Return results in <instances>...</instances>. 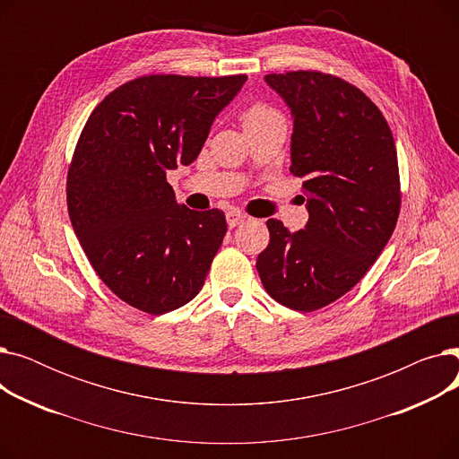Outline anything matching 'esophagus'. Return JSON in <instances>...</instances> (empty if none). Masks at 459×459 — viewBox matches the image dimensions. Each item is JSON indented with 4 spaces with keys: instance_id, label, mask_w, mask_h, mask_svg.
<instances>
[{
    "instance_id": "obj_1",
    "label": "esophagus",
    "mask_w": 459,
    "mask_h": 459,
    "mask_svg": "<svg viewBox=\"0 0 459 459\" xmlns=\"http://www.w3.org/2000/svg\"><path fill=\"white\" fill-rule=\"evenodd\" d=\"M225 217H227L229 227H236V225H239V223H244L247 215H246L244 212H239L238 208H230V210L225 213Z\"/></svg>"
}]
</instances>
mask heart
Returning <instances> with one entry per match:
<instances>
[{
  "label": "heart",
  "mask_w": 459,
  "mask_h": 459,
  "mask_svg": "<svg viewBox=\"0 0 459 459\" xmlns=\"http://www.w3.org/2000/svg\"><path fill=\"white\" fill-rule=\"evenodd\" d=\"M275 117H279V113L273 111L272 108L264 106V104H255L244 113V126L255 125V123H264V120H270Z\"/></svg>",
  "instance_id": "b5f03b06"
}]
</instances>
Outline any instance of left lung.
<instances>
[{
  "instance_id": "left-lung-1",
  "label": "left lung",
  "mask_w": 459,
  "mask_h": 459,
  "mask_svg": "<svg viewBox=\"0 0 459 459\" xmlns=\"http://www.w3.org/2000/svg\"><path fill=\"white\" fill-rule=\"evenodd\" d=\"M264 80L292 113L290 173L303 178L308 221L290 232L268 220L256 270L275 301L312 312L350 292L387 246L400 213L396 147L351 83L312 70Z\"/></svg>"
}]
</instances>
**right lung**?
<instances>
[{"instance_id": "obj_1", "label": "right lung", "mask_w": 459, "mask_h": 459, "mask_svg": "<svg viewBox=\"0 0 459 459\" xmlns=\"http://www.w3.org/2000/svg\"><path fill=\"white\" fill-rule=\"evenodd\" d=\"M247 76H143L94 108L66 178L70 223L94 272L160 316L195 298L227 232L221 210L177 203L167 171L197 160Z\"/></svg>"}]
</instances>
